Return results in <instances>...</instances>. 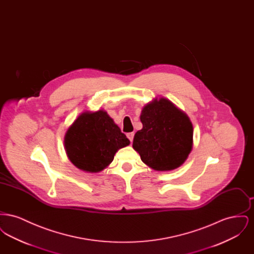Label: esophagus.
<instances>
[{"label": "esophagus", "mask_w": 254, "mask_h": 254, "mask_svg": "<svg viewBox=\"0 0 254 254\" xmlns=\"http://www.w3.org/2000/svg\"><path fill=\"white\" fill-rule=\"evenodd\" d=\"M127 138H128V139H129V141H130V142H132L133 137H134V133H133V132L127 133Z\"/></svg>", "instance_id": "1"}]
</instances>
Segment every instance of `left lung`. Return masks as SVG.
<instances>
[{
	"label": "left lung",
	"instance_id": "1",
	"mask_svg": "<svg viewBox=\"0 0 254 254\" xmlns=\"http://www.w3.org/2000/svg\"><path fill=\"white\" fill-rule=\"evenodd\" d=\"M143 128L134 135L133 148L146 166L157 171L179 168L192 149L193 127L189 116L166 98L142 109Z\"/></svg>",
	"mask_w": 254,
	"mask_h": 254
}]
</instances>
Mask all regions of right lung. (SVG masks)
Returning <instances> with one entry per match:
<instances>
[{"mask_svg":"<svg viewBox=\"0 0 254 254\" xmlns=\"http://www.w3.org/2000/svg\"><path fill=\"white\" fill-rule=\"evenodd\" d=\"M130 144L107 111L81 113L64 135L66 155L73 165L95 173L109 167L115 153Z\"/></svg>","mask_w":254,"mask_h":254,"instance_id":"1","label":"right lung"}]
</instances>
